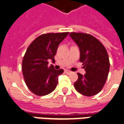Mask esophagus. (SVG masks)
Instances as JSON below:
<instances>
[{
    "label": "esophagus",
    "instance_id": "34e87169",
    "mask_svg": "<svg viewBox=\"0 0 124 124\" xmlns=\"http://www.w3.org/2000/svg\"><path fill=\"white\" fill-rule=\"evenodd\" d=\"M65 73H66V74H70V73H71V71L70 70H65Z\"/></svg>",
    "mask_w": 124,
    "mask_h": 124
}]
</instances>
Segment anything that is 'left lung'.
Returning <instances> with one entry per match:
<instances>
[{
    "instance_id": "1",
    "label": "left lung",
    "mask_w": 124,
    "mask_h": 124,
    "mask_svg": "<svg viewBox=\"0 0 124 124\" xmlns=\"http://www.w3.org/2000/svg\"><path fill=\"white\" fill-rule=\"evenodd\" d=\"M70 36L79 46V61L86 71L84 75L77 73L78 79L74 83L75 88L84 96H94L101 90L108 77L110 62L107 51L92 35L71 32Z\"/></svg>"
}]
</instances>
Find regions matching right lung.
Returning a JSON list of instances; mask_svg holds the SVG:
<instances>
[{"label": "right lung", "mask_w": 124, "mask_h": 124, "mask_svg": "<svg viewBox=\"0 0 124 124\" xmlns=\"http://www.w3.org/2000/svg\"><path fill=\"white\" fill-rule=\"evenodd\" d=\"M69 32L47 33L30 44L23 59L22 71L24 82L33 93L42 96L51 93L58 84V76L64 70H56L49 60L54 62L58 45Z\"/></svg>", "instance_id": "obj_1"}]
</instances>
